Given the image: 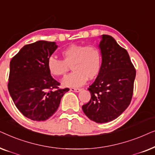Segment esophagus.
Instances as JSON below:
<instances>
[{
	"instance_id": "1",
	"label": "esophagus",
	"mask_w": 155,
	"mask_h": 155,
	"mask_svg": "<svg viewBox=\"0 0 155 155\" xmlns=\"http://www.w3.org/2000/svg\"><path fill=\"white\" fill-rule=\"evenodd\" d=\"M72 92H79L80 91H81V89H79V88H71V90H70Z\"/></svg>"
}]
</instances>
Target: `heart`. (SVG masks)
Segmentation results:
<instances>
[{"mask_svg":"<svg viewBox=\"0 0 155 155\" xmlns=\"http://www.w3.org/2000/svg\"><path fill=\"white\" fill-rule=\"evenodd\" d=\"M63 60L55 56L48 59L49 73L56 77L65 76L72 66L73 72L63 80L65 87H78L99 75L101 68V54L97 46L71 44L61 51Z\"/></svg>","mask_w":155,"mask_h":155,"instance_id":"obj_1","label":"heart"}]
</instances>
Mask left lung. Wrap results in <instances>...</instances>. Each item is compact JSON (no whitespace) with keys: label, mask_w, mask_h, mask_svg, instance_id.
Segmentation results:
<instances>
[{"label":"left lung","mask_w":155,"mask_h":155,"mask_svg":"<svg viewBox=\"0 0 155 155\" xmlns=\"http://www.w3.org/2000/svg\"><path fill=\"white\" fill-rule=\"evenodd\" d=\"M101 71L88 90L91 99L82 106L84 113L97 124L118 118L130 104L136 71L128 53L109 35H101L99 43Z\"/></svg>","instance_id":"left-lung-1"}]
</instances>
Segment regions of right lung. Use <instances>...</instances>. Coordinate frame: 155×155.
<instances>
[{
	"label": "right lung",
	"instance_id": "right-lung-1",
	"mask_svg": "<svg viewBox=\"0 0 155 155\" xmlns=\"http://www.w3.org/2000/svg\"><path fill=\"white\" fill-rule=\"evenodd\" d=\"M58 47L55 42L38 41L21 48L10 63L8 91L16 107L37 121L49 118L57 111L68 88L51 77L47 61Z\"/></svg>",
	"mask_w": 155,
	"mask_h": 155
}]
</instances>
